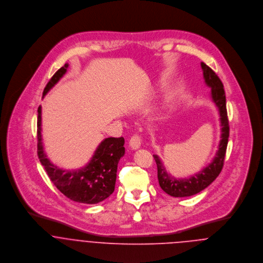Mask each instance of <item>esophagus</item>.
<instances>
[{
    "instance_id": "34e87169",
    "label": "esophagus",
    "mask_w": 263,
    "mask_h": 263,
    "mask_svg": "<svg viewBox=\"0 0 263 263\" xmlns=\"http://www.w3.org/2000/svg\"><path fill=\"white\" fill-rule=\"evenodd\" d=\"M141 144H142V139L138 135H134L129 140V147L133 150H138L141 147Z\"/></svg>"
}]
</instances>
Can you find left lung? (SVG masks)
<instances>
[{
	"mask_svg": "<svg viewBox=\"0 0 263 263\" xmlns=\"http://www.w3.org/2000/svg\"><path fill=\"white\" fill-rule=\"evenodd\" d=\"M203 79L205 84L212 89V99L215 102L216 106L219 109L220 120H221V141L219 144V150L217 152L214 160L201 171L190 176L189 178L177 179L171 174H169L162 161L157 155H153L157 168H158V180L161 188L169 195L174 197H185L194 195L204 188L208 187L221 173L224 160H225L226 150L228 146L229 139V120L226 107V95L224 85L217 74L204 63L200 64Z\"/></svg>",
	"mask_w": 263,
	"mask_h": 263,
	"instance_id": "1",
	"label": "left lung"
}]
</instances>
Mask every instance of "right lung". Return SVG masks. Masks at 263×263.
Instances as JSON below:
<instances>
[{"mask_svg":"<svg viewBox=\"0 0 263 263\" xmlns=\"http://www.w3.org/2000/svg\"><path fill=\"white\" fill-rule=\"evenodd\" d=\"M69 65L66 64L51 77L43 90V96L66 74ZM37 155L51 182L68 198L87 204H95L114 191L117 164L124 155V139L107 138L95 151L90 162L77 170H64L53 165L46 157L41 137V106L38 107Z\"/></svg>","mask_w":263,"mask_h":263,"instance_id":"obj_1","label":"right lung"}]
</instances>
